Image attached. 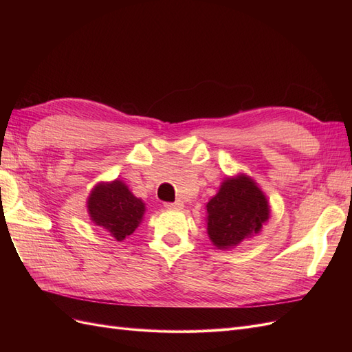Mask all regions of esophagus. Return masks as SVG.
Returning a JSON list of instances; mask_svg holds the SVG:
<instances>
[{
    "label": "esophagus",
    "mask_w": 352,
    "mask_h": 352,
    "mask_svg": "<svg viewBox=\"0 0 352 352\" xmlns=\"http://www.w3.org/2000/svg\"><path fill=\"white\" fill-rule=\"evenodd\" d=\"M164 207L167 210H182L184 208V202L182 201H175V202H166Z\"/></svg>",
    "instance_id": "obj_1"
}]
</instances>
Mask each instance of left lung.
I'll list each match as a JSON object with an SVG mask.
<instances>
[{"instance_id":"8db88e82","label":"left lung","mask_w":352,"mask_h":352,"mask_svg":"<svg viewBox=\"0 0 352 352\" xmlns=\"http://www.w3.org/2000/svg\"><path fill=\"white\" fill-rule=\"evenodd\" d=\"M207 233L217 250L235 248L261 232L270 219V204L255 180L245 175L223 179L207 204Z\"/></svg>"}]
</instances>
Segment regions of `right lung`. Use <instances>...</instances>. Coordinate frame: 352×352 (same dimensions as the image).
<instances>
[{"mask_svg": "<svg viewBox=\"0 0 352 352\" xmlns=\"http://www.w3.org/2000/svg\"><path fill=\"white\" fill-rule=\"evenodd\" d=\"M87 208L91 221L122 242L141 225L145 214V202L136 198L123 180L95 185L88 195Z\"/></svg>", "mask_w": 352, "mask_h": 352, "instance_id": "obj_1", "label": "right lung"}]
</instances>
